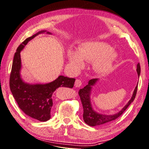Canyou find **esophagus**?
I'll use <instances>...</instances> for the list:
<instances>
[{
  "label": "esophagus",
  "instance_id": "34e87169",
  "mask_svg": "<svg viewBox=\"0 0 149 149\" xmlns=\"http://www.w3.org/2000/svg\"><path fill=\"white\" fill-rule=\"evenodd\" d=\"M81 84H82V83H81V80H79V79L75 80V86L76 87V88H79V87H80L81 86Z\"/></svg>",
  "mask_w": 149,
  "mask_h": 149
}]
</instances>
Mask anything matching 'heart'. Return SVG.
Wrapping results in <instances>:
<instances>
[{"label":"heart","instance_id":"b5f03b06","mask_svg":"<svg viewBox=\"0 0 149 149\" xmlns=\"http://www.w3.org/2000/svg\"><path fill=\"white\" fill-rule=\"evenodd\" d=\"M70 65L74 71L84 66V60L93 61L92 68L99 74L109 73L118 57V54L109 44L102 41H88L83 43L78 52L70 49L67 54Z\"/></svg>","mask_w":149,"mask_h":149}]
</instances>
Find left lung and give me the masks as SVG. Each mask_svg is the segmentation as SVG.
<instances>
[{
    "instance_id": "1",
    "label": "left lung",
    "mask_w": 149,
    "mask_h": 149,
    "mask_svg": "<svg viewBox=\"0 0 149 149\" xmlns=\"http://www.w3.org/2000/svg\"><path fill=\"white\" fill-rule=\"evenodd\" d=\"M136 72L139 78L141 72L139 63L137 65ZM99 80H100L99 79H90L88 81V84L84 86L83 88L80 89L79 91V95L80 96L81 103H82L83 107V120L87 125L91 127H95L97 126V125L107 123L108 122L115 120L116 119L119 117L125 111V110L129 107L130 104L132 103L133 101L134 100L137 92V89H138V82L136 84V86L134 90L130 100L128 101V103L125 104L120 111L116 113H113V114H103V113H100L96 112L93 109L91 103V97H90L93 87L97 83Z\"/></svg>"
}]
</instances>
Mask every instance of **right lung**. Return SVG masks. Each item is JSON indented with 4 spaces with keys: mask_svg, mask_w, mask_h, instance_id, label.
<instances>
[{
    "mask_svg": "<svg viewBox=\"0 0 149 149\" xmlns=\"http://www.w3.org/2000/svg\"><path fill=\"white\" fill-rule=\"evenodd\" d=\"M52 34L42 30L26 39L18 48L14 55L10 74L11 92L19 107L26 115L40 121H46L51 118V109L53 106L52 95L59 87L73 88L75 79L59 75L56 79L46 84H30L22 79L20 75L22 68L20 52L28 42L41 33Z\"/></svg>",
    "mask_w": 149,
    "mask_h": 149,
    "instance_id": "1",
    "label": "right lung"
}]
</instances>
